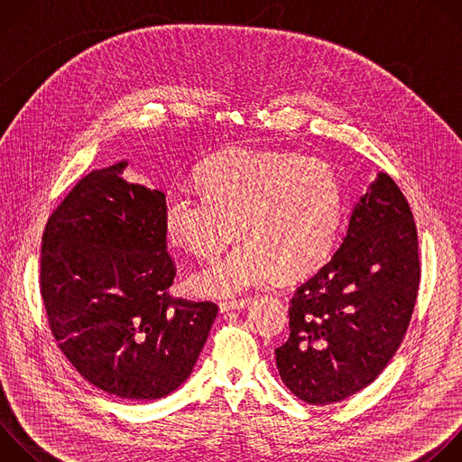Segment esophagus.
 <instances>
[{
    "label": "esophagus",
    "instance_id": "obj_1",
    "mask_svg": "<svg viewBox=\"0 0 462 462\" xmlns=\"http://www.w3.org/2000/svg\"><path fill=\"white\" fill-rule=\"evenodd\" d=\"M250 305V300L245 298V300H228V301H221L219 303V309L221 312H228V310H239V309H245Z\"/></svg>",
    "mask_w": 462,
    "mask_h": 462
}]
</instances>
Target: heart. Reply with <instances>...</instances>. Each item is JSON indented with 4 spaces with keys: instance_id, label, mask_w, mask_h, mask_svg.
<instances>
[{
    "instance_id": "obj_1",
    "label": "heart",
    "mask_w": 462,
    "mask_h": 462,
    "mask_svg": "<svg viewBox=\"0 0 462 462\" xmlns=\"http://www.w3.org/2000/svg\"><path fill=\"white\" fill-rule=\"evenodd\" d=\"M201 195L170 193L162 207L166 239L177 248L214 259L241 236L225 259L195 274L201 296H236L314 271L333 252L344 191L333 166L278 150H228L195 173Z\"/></svg>"
}]
</instances>
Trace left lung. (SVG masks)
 Listing matches in <instances>:
<instances>
[{"instance_id": "1", "label": "left lung", "mask_w": 462, "mask_h": 462, "mask_svg": "<svg viewBox=\"0 0 462 462\" xmlns=\"http://www.w3.org/2000/svg\"><path fill=\"white\" fill-rule=\"evenodd\" d=\"M420 283L419 237L404 193L387 173L360 197L347 234L289 307L276 349L283 383L327 406L367 387L401 347Z\"/></svg>"}]
</instances>
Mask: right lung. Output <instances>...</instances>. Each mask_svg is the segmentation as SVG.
Returning <instances> with one entry per match:
<instances>
[{
    "mask_svg": "<svg viewBox=\"0 0 462 462\" xmlns=\"http://www.w3.org/2000/svg\"><path fill=\"white\" fill-rule=\"evenodd\" d=\"M125 161L93 170L51 214L40 292L51 333L73 367L129 401L175 391L203 351L217 305L170 296L166 195L122 179Z\"/></svg>",
    "mask_w": 462,
    "mask_h": 462,
    "instance_id": "right-lung-1",
    "label": "right lung"
}]
</instances>
